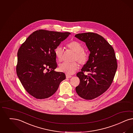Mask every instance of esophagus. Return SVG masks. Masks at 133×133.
Listing matches in <instances>:
<instances>
[{
	"mask_svg": "<svg viewBox=\"0 0 133 133\" xmlns=\"http://www.w3.org/2000/svg\"><path fill=\"white\" fill-rule=\"evenodd\" d=\"M66 77L67 78H70L72 77V76L69 75H66Z\"/></svg>",
	"mask_w": 133,
	"mask_h": 133,
	"instance_id": "1",
	"label": "esophagus"
}]
</instances>
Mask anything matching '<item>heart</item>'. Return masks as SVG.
<instances>
[{"instance_id": "b5f03b06", "label": "heart", "mask_w": 133, "mask_h": 133, "mask_svg": "<svg viewBox=\"0 0 133 133\" xmlns=\"http://www.w3.org/2000/svg\"><path fill=\"white\" fill-rule=\"evenodd\" d=\"M67 47L75 52L73 61H77L80 64H85L88 60V54L84 50V46L81 43L77 41H72L67 44ZM64 50L63 48L58 46L54 50L55 55L59 61L63 59ZM79 65L75 61L72 63L64 62L60 64L59 69L68 75H72L79 69Z\"/></svg>"}]
</instances>
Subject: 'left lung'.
Masks as SVG:
<instances>
[{
  "instance_id": "8db88e82",
  "label": "left lung",
  "mask_w": 133,
  "mask_h": 133,
  "mask_svg": "<svg viewBox=\"0 0 133 133\" xmlns=\"http://www.w3.org/2000/svg\"><path fill=\"white\" fill-rule=\"evenodd\" d=\"M75 37L85 43L90 51L89 60L77 74L80 79L76 87L82 98L91 100L101 96L110 87L117 69L113 48L101 35L94 32L78 34ZM85 71L90 72L88 75Z\"/></svg>"
}]
</instances>
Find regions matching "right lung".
<instances>
[{
  "mask_svg": "<svg viewBox=\"0 0 133 133\" xmlns=\"http://www.w3.org/2000/svg\"><path fill=\"white\" fill-rule=\"evenodd\" d=\"M71 34L39 30L33 32L19 48L17 76L27 92L37 99L48 98L66 79L56 72L55 48Z\"/></svg>",
  "mask_w": 133,
  "mask_h": 133,
  "instance_id": "1",
  "label": "right lung"
}]
</instances>
